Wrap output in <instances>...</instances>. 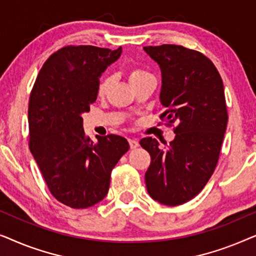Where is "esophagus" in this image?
Instances as JSON below:
<instances>
[{
    "label": "esophagus",
    "instance_id": "obj_1",
    "mask_svg": "<svg viewBox=\"0 0 256 256\" xmlns=\"http://www.w3.org/2000/svg\"><path fill=\"white\" fill-rule=\"evenodd\" d=\"M128 142H129V146H130L132 149L138 148V140H135V138H129Z\"/></svg>",
    "mask_w": 256,
    "mask_h": 256
}]
</instances>
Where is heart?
<instances>
[{
  "instance_id": "b5f03b06",
  "label": "heart",
  "mask_w": 256,
  "mask_h": 256,
  "mask_svg": "<svg viewBox=\"0 0 256 256\" xmlns=\"http://www.w3.org/2000/svg\"><path fill=\"white\" fill-rule=\"evenodd\" d=\"M152 74L148 71H146V70H143L141 68H138V66H132V68H129V82L132 84L140 82V80L146 78V76H150ZM112 82H113V78H112V76H104L102 78L100 79L99 84H98V87H96V92H98V96H104L106 94L108 93V90H110V86H112Z\"/></svg>"
}]
</instances>
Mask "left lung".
I'll list each match as a JSON object with an SVG mask.
<instances>
[{
  "instance_id": "8db88e82",
  "label": "left lung",
  "mask_w": 256,
  "mask_h": 256,
  "mask_svg": "<svg viewBox=\"0 0 256 256\" xmlns=\"http://www.w3.org/2000/svg\"><path fill=\"white\" fill-rule=\"evenodd\" d=\"M143 48L162 72L160 118L176 132L169 144L163 141L166 148L152 138L140 141L152 158L146 190L160 204L182 205L204 188L218 163L228 120L222 79L199 51L174 44Z\"/></svg>"
}]
</instances>
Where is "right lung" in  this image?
<instances>
[{"mask_svg":"<svg viewBox=\"0 0 256 256\" xmlns=\"http://www.w3.org/2000/svg\"><path fill=\"white\" fill-rule=\"evenodd\" d=\"M116 50L93 45H68L52 54L30 93L29 148L48 191L66 206L86 208L106 197L110 172L128 152L124 138L86 136L82 115L96 102V87Z\"/></svg>","mask_w":256,"mask_h":256,"instance_id":"1","label":"right lung"}]
</instances>
